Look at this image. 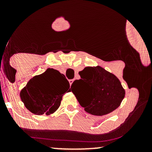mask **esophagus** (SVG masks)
I'll use <instances>...</instances> for the list:
<instances>
[{
	"label": "esophagus",
	"instance_id": "34e87169",
	"mask_svg": "<svg viewBox=\"0 0 152 152\" xmlns=\"http://www.w3.org/2000/svg\"><path fill=\"white\" fill-rule=\"evenodd\" d=\"M69 83H70V85H71L73 83V82H74V80L70 79V80H69Z\"/></svg>",
	"mask_w": 152,
	"mask_h": 152
}]
</instances>
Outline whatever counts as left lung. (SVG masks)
Instances as JSON below:
<instances>
[{
    "label": "left lung",
    "mask_w": 152,
    "mask_h": 152,
    "mask_svg": "<svg viewBox=\"0 0 152 152\" xmlns=\"http://www.w3.org/2000/svg\"><path fill=\"white\" fill-rule=\"evenodd\" d=\"M78 74L81 79L74 81L71 88L86 112L104 116L120 106L125 96V90L115 75L99 66H88ZM78 87L79 94L72 91Z\"/></svg>",
    "instance_id": "1"
}]
</instances>
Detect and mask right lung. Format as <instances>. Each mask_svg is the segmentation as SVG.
Instances as JSON below:
<instances>
[{"label": "right lung", "instance_id": "obj_1", "mask_svg": "<svg viewBox=\"0 0 152 152\" xmlns=\"http://www.w3.org/2000/svg\"><path fill=\"white\" fill-rule=\"evenodd\" d=\"M70 87L64 74L53 69L29 80L20 91V99L31 112L47 116L55 112L61 105L62 97Z\"/></svg>", "mask_w": 152, "mask_h": 152}]
</instances>
